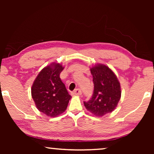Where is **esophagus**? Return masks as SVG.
<instances>
[{"mask_svg": "<svg viewBox=\"0 0 154 154\" xmlns=\"http://www.w3.org/2000/svg\"><path fill=\"white\" fill-rule=\"evenodd\" d=\"M82 90L79 89V88H77V89H75L73 91V92H72V95H82Z\"/></svg>", "mask_w": 154, "mask_h": 154, "instance_id": "obj_1", "label": "esophagus"}]
</instances>
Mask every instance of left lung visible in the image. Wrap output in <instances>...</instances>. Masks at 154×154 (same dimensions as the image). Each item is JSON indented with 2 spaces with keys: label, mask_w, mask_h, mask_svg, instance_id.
I'll use <instances>...</instances> for the list:
<instances>
[{
  "label": "left lung",
  "mask_w": 154,
  "mask_h": 154,
  "mask_svg": "<svg viewBox=\"0 0 154 154\" xmlns=\"http://www.w3.org/2000/svg\"><path fill=\"white\" fill-rule=\"evenodd\" d=\"M93 77L94 92L92 98L84 101L90 113L98 117L111 113L121 98L120 83L114 72L104 64H97L90 69Z\"/></svg>",
  "instance_id": "obj_1"
}]
</instances>
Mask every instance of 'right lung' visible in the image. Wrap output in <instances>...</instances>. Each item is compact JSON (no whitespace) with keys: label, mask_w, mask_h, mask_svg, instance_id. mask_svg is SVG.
I'll return each instance as SVG.
<instances>
[{"label":"right lung","mask_w":154,"mask_h":154,"mask_svg":"<svg viewBox=\"0 0 154 154\" xmlns=\"http://www.w3.org/2000/svg\"><path fill=\"white\" fill-rule=\"evenodd\" d=\"M64 69L52 63L42 69L34 82L31 94L36 108L49 117H56L66 110L71 96L60 78Z\"/></svg>","instance_id":"right-lung-1"}]
</instances>
